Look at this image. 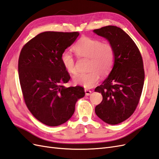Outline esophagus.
Masks as SVG:
<instances>
[{"mask_svg":"<svg viewBox=\"0 0 159 159\" xmlns=\"http://www.w3.org/2000/svg\"><path fill=\"white\" fill-rule=\"evenodd\" d=\"M84 91H85V93H86V96L90 95L91 93H92V91L90 90H88V89H85Z\"/></svg>","mask_w":159,"mask_h":159,"instance_id":"obj_1","label":"esophagus"}]
</instances>
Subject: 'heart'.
I'll return each instance as SVG.
<instances>
[{
  "label": "heart",
  "instance_id": "obj_1",
  "mask_svg": "<svg viewBox=\"0 0 159 159\" xmlns=\"http://www.w3.org/2000/svg\"><path fill=\"white\" fill-rule=\"evenodd\" d=\"M73 50L79 57L90 58L88 69L90 72L77 73L73 77L75 85L90 88L98 82L99 74L105 76L111 71L115 60V50L109 43H102L96 38L83 37L73 46ZM61 61L65 70L69 73L75 72V59L71 54L64 51Z\"/></svg>",
  "mask_w": 159,
  "mask_h": 159
}]
</instances>
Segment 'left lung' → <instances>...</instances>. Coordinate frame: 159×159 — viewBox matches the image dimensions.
Instances as JSON below:
<instances>
[{
	"label": "left lung",
	"instance_id": "obj_1",
	"mask_svg": "<svg viewBox=\"0 0 159 159\" xmlns=\"http://www.w3.org/2000/svg\"><path fill=\"white\" fill-rule=\"evenodd\" d=\"M93 32L106 38L115 50L112 70L95 88L102 96L95 113L108 124H119L134 113L140 100L144 82L142 58L135 42L120 28L108 25Z\"/></svg>",
	"mask_w": 159,
	"mask_h": 159
}]
</instances>
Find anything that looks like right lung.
Returning a JSON list of instances; mask_svg holds the SVG:
<instances>
[{
    "label": "right lung",
    "mask_w": 159,
    "mask_h": 159,
    "mask_svg": "<svg viewBox=\"0 0 159 159\" xmlns=\"http://www.w3.org/2000/svg\"><path fill=\"white\" fill-rule=\"evenodd\" d=\"M79 34L42 32L25 44L20 52L18 71L25 104L34 117L46 125L67 122L74 113L77 100L85 96L82 87L63 85L70 76L61 63V54Z\"/></svg>",
    "instance_id": "right-lung-1"
}]
</instances>
